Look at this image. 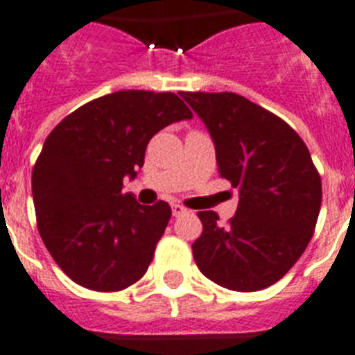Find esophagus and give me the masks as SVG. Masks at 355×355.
Instances as JSON below:
<instances>
[{"mask_svg":"<svg viewBox=\"0 0 355 355\" xmlns=\"http://www.w3.org/2000/svg\"><path fill=\"white\" fill-rule=\"evenodd\" d=\"M171 212H173V216H182L186 214L187 209L184 207V205H180V203H173V205H171Z\"/></svg>","mask_w":355,"mask_h":355,"instance_id":"esophagus-1","label":"esophagus"}]
</instances>
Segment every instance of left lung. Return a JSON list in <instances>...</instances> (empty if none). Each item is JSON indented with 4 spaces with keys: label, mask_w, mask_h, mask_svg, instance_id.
<instances>
[{
    "label": "left lung",
    "mask_w": 355,
    "mask_h": 355,
    "mask_svg": "<svg viewBox=\"0 0 355 355\" xmlns=\"http://www.w3.org/2000/svg\"><path fill=\"white\" fill-rule=\"evenodd\" d=\"M180 96L207 126L220 175L239 189L227 225L216 212H198L196 266L232 291L275 284L309 245L322 205V180L306 143L279 116L236 92Z\"/></svg>",
    "instance_id": "1"
}]
</instances>
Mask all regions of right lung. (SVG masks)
I'll return each instance as SVG.
<instances>
[{"label": "right lung", "instance_id": "obj_1", "mask_svg": "<svg viewBox=\"0 0 355 355\" xmlns=\"http://www.w3.org/2000/svg\"><path fill=\"white\" fill-rule=\"evenodd\" d=\"M193 112L173 92L118 91L82 105L55 126L32 171L37 227L60 270L92 291L141 279L171 218L166 202L123 193L164 126Z\"/></svg>", "mask_w": 355, "mask_h": 355}]
</instances>
